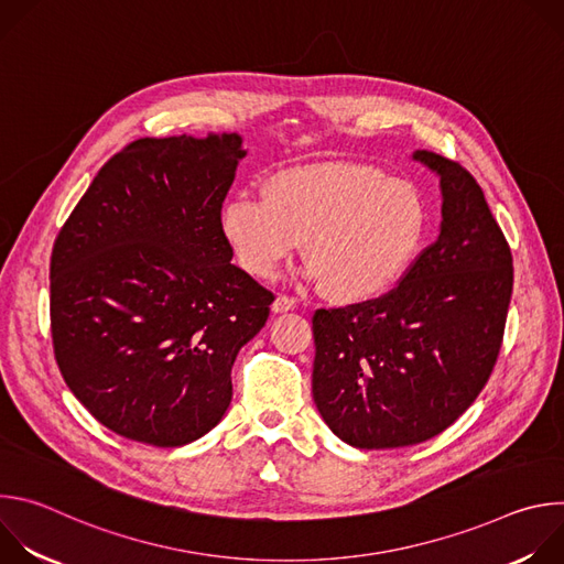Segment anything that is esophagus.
Returning a JSON list of instances; mask_svg holds the SVG:
<instances>
[{"label": "esophagus", "instance_id": "1", "mask_svg": "<svg viewBox=\"0 0 564 564\" xmlns=\"http://www.w3.org/2000/svg\"><path fill=\"white\" fill-rule=\"evenodd\" d=\"M296 307V299H292V296H288V294H279L276 296V301L272 303V310L279 314V312H290V310H294Z\"/></svg>", "mask_w": 564, "mask_h": 564}]
</instances>
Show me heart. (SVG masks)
Here are the masks:
<instances>
[{
	"instance_id": "obj_1",
	"label": "heart",
	"mask_w": 564,
	"mask_h": 564,
	"mask_svg": "<svg viewBox=\"0 0 564 564\" xmlns=\"http://www.w3.org/2000/svg\"><path fill=\"white\" fill-rule=\"evenodd\" d=\"M220 227L246 272L268 279L305 238L307 274L328 296L361 303L386 294L413 263L426 227L417 189L381 170L324 163L272 176L263 198L238 194Z\"/></svg>"
}]
</instances>
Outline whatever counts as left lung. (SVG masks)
<instances>
[{"instance_id": "obj_1", "label": "left lung", "mask_w": 564, "mask_h": 564, "mask_svg": "<svg viewBox=\"0 0 564 564\" xmlns=\"http://www.w3.org/2000/svg\"><path fill=\"white\" fill-rule=\"evenodd\" d=\"M440 174L442 231L386 294L321 307L314 404L357 448H399L446 431L487 386L513 290V257L477 181L420 149Z\"/></svg>"}]
</instances>
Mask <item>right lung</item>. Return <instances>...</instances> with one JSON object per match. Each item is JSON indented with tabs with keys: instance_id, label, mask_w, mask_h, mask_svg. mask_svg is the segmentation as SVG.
<instances>
[{
	"instance_id": "right-lung-1",
	"label": "right lung",
	"mask_w": 564,
	"mask_h": 564,
	"mask_svg": "<svg viewBox=\"0 0 564 564\" xmlns=\"http://www.w3.org/2000/svg\"><path fill=\"white\" fill-rule=\"evenodd\" d=\"M236 133L140 138L111 155L51 254V337L70 392L102 426L174 448L212 431L231 366L274 294L231 261L223 200Z\"/></svg>"
}]
</instances>
